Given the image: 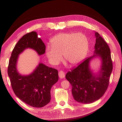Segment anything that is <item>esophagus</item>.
Masks as SVG:
<instances>
[{
	"label": "esophagus",
	"mask_w": 122,
	"mask_h": 122,
	"mask_svg": "<svg viewBox=\"0 0 122 122\" xmlns=\"http://www.w3.org/2000/svg\"><path fill=\"white\" fill-rule=\"evenodd\" d=\"M58 76H59V77L61 79L64 78L65 76V74L64 72H63L62 71H60L59 72H58Z\"/></svg>",
	"instance_id": "esophagus-1"
}]
</instances>
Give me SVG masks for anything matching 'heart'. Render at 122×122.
<instances>
[{
	"label": "heart",
	"mask_w": 122,
	"mask_h": 122,
	"mask_svg": "<svg viewBox=\"0 0 122 122\" xmlns=\"http://www.w3.org/2000/svg\"><path fill=\"white\" fill-rule=\"evenodd\" d=\"M51 47L47 46L45 53L49 62L53 66L62 60L71 65H76L85 57L89 43L87 37L81 33H61L50 40Z\"/></svg>",
	"instance_id": "b5f03b06"
}]
</instances>
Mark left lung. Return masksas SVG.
Returning <instances> with one entry per match:
<instances>
[{
  "mask_svg": "<svg viewBox=\"0 0 122 122\" xmlns=\"http://www.w3.org/2000/svg\"><path fill=\"white\" fill-rule=\"evenodd\" d=\"M95 35L94 55L85 60L66 76L72 87L74 99L85 104L93 102L103 95L108 87L112 70L110 47L98 33L95 32ZM96 57L101 60V66L99 72L94 74L90 68V62Z\"/></svg>",
  "mask_w": 122,
  "mask_h": 122,
  "instance_id": "left-lung-1",
  "label": "left lung"
}]
</instances>
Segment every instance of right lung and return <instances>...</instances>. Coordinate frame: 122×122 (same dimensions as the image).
Masks as SVG:
<instances>
[{"label":"right lung","instance_id":"right-lung-1","mask_svg":"<svg viewBox=\"0 0 122 122\" xmlns=\"http://www.w3.org/2000/svg\"><path fill=\"white\" fill-rule=\"evenodd\" d=\"M45 45L37 33L32 31L24 35L12 50L7 73L15 94L22 101L35 107H42L51 99L50 90L58 80V71L40 63L29 75L18 72L16 65L19 54L27 48L35 50L39 56L45 52Z\"/></svg>","mask_w":122,"mask_h":122}]
</instances>
